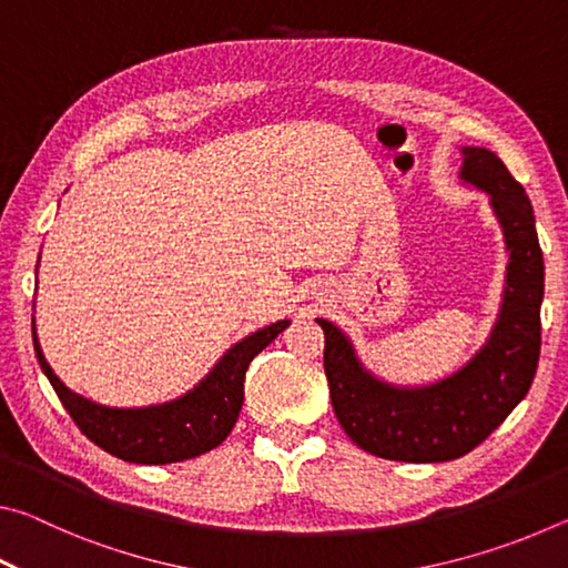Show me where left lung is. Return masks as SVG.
<instances>
[{"instance_id":"8db88e82","label":"left lung","mask_w":568,"mask_h":568,"mask_svg":"<svg viewBox=\"0 0 568 568\" xmlns=\"http://www.w3.org/2000/svg\"><path fill=\"white\" fill-rule=\"evenodd\" d=\"M460 152L458 178L491 200L508 250L501 311L474 358L430 386H393L363 368L338 325L315 318L325 333L323 365L338 423L355 446L388 460L440 464L466 456L524 400L541 353L544 255L531 200L496 152Z\"/></svg>"}]
</instances>
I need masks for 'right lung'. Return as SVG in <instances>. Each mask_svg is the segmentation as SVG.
<instances>
[{
	"instance_id": "add662e5",
	"label": "right lung",
	"mask_w": 568,
	"mask_h": 568,
	"mask_svg": "<svg viewBox=\"0 0 568 568\" xmlns=\"http://www.w3.org/2000/svg\"><path fill=\"white\" fill-rule=\"evenodd\" d=\"M287 325L291 321H277L245 335L185 396L148 408H110L72 393L44 361L34 321L32 341L40 368L50 378L64 410L94 446L130 464L162 466L195 458L223 444L243 408V383L250 361L265 345H271Z\"/></svg>"
}]
</instances>
